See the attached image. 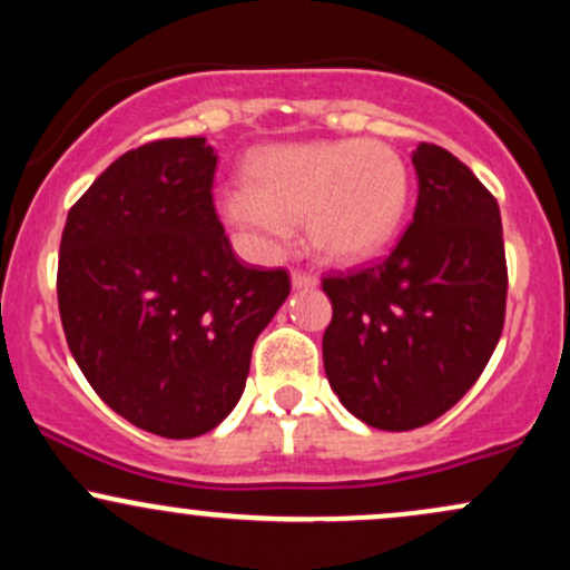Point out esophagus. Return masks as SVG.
Here are the masks:
<instances>
[{"instance_id":"34e87169","label":"esophagus","mask_w":570,"mask_h":570,"mask_svg":"<svg viewBox=\"0 0 570 570\" xmlns=\"http://www.w3.org/2000/svg\"><path fill=\"white\" fill-rule=\"evenodd\" d=\"M318 278L311 276V273H303V271H294L292 273V286L294 289H316Z\"/></svg>"}]
</instances>
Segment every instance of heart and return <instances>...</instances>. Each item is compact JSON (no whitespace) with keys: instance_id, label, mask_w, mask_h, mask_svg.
<instances>
[{"instance_id":"obj_1","label":"heart","mask_w":570,"mask_h":570,"mask_svg":"<svg viewBox=\"0 0 570 570\" xmlns=\"http://www.w3.org/2000/svg\"><path fill=\"white\" fill-rule=\"evenodd\" d=\"M246 189L219 198V214L259 257H278L303 225L311 246L337 265L377 257L410 206V171L377 139L273 144L248 155Z\"/></svg>"}]
</instances>
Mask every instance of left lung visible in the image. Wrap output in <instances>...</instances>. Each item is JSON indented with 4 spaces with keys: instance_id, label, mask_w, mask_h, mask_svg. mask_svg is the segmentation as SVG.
Wrapping results in <instances>:
<instances>
[{
    "instance_id": "1",
    "label": "left lung",
    "mask_w": 570,
    "mask_h": 570,
    "mask_svg": "<svg viewBox=\"0 0 570 570\" xmlns=\"http://www.w3.org/2000/svg\"><path fill=\"white\" fill-rule=\"evenodd\" d=\"M412 166L415 214L394 252L322 284L326 381L351 415L383 431L453 407L493 356L507 311L499 203L436 144H417Z\"/></svg>"
}]
</instances>
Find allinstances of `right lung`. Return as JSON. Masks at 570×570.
<instances>
[{
  "mask_svg": "<svg viewBox=\"0 0 570 570\" xmlns=\"http://www.w3.org/2000/svg\"><path fill=\"white\" fill-rule=\"evenodd\" d=\"M214 168L203 136L130 149L61 235L58 311L77 367L117 415L166 440L230 415L292 289L281 267L238 263L214 212Z\"/></svg>",
  "mask_w": 570,
  "mask_h": 570,
  "instance_id": "add662e5",
  "label": "right lung"
}]
</instances>
